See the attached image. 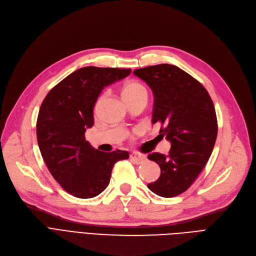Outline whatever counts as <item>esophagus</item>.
Listing matches in <instances>:
<instances>
[{
    "label": "esophagus",
    "mask_w": 256,
    "mask_h": 256,
    "mask_svg": "<svg viewBox=\"0 0 256 256\" xmlns=\"http://www.w3.org/2000/svg\"><path fill=\"white\" fill-rule=\"evenodd\" d=\"M130 160L132 162H133L134 164H144V162H146V156H144V155H140V154H137V153H133V154H130Z\"/></svg>",
    "instance_id": "obj_1"
}]
</instances>
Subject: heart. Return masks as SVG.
<instances>
[{"label":"heart","mask_w":256,"mask_h":256,"mask_svg":"<svg viewBox=\"0 0 256 256\" xmlns=\"http://www.w3.org/2000/svg\"><path fill=\"white\" fill-rule=\"evenodd\" d=\"M122 96L126 101H130L139 96H146V90L140 82L130 80L123 84Z\"/></svg>","instance_id":"heart-1"}]
</instances>
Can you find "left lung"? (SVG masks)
<instances>
[{
    "label": "left lung",
    "instance_id": "left-lung-1",
    "mask_svg": "<svg viewBox=\"0 0 256 256\" xmlns=\"http://www.w3.org/2000/svg\"><path fill=\"white\" fill-rule=\"evenodd\" d=\"M153 90V124L171 142L166 156L148 154L160 176L148 184L153 193L174 197L186 191L209 160L217 136L213 101L202 84L175 65L159 64L134 70Z\"/></svg>",
    "mask_w": 256,
    "mask_h": 256
}]
</instances>
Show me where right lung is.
I'll return each mask as SVG.
<instances>
[{
  "mask_svg": "<svg viewBox=\"0 0 256 256\" xmlns=\"http://www.w3.org/2000/svg\"><path fill=\"white\" fill-rule=\"evenodd\" d=\"M132 70L86 66L68 74L46 94L36 120V139L50 174L78 198L106 190L112 170L128 152H100L85 140L94 126V106L108 85L128 77Z\"/></svg>",
  "mask_w": 256,
  "mask_h": 256,
  "instance_id": "right-lung-1",
  "label": "right lung"
}]
</instances>
